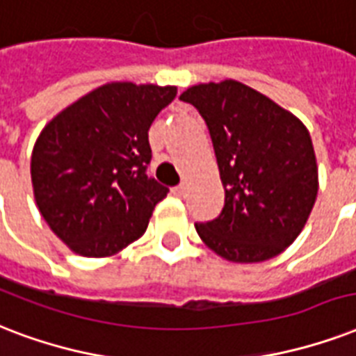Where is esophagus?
Returning a JSON list of instances; mask_svg holds the SVG:
<instances>
[{"label": "esophagus", "mask_w": 356, "mask_h": 356, "mask_svg": "<svg viewBox=\"0 0 356 356\" xmlns=\"http://www.w3.org/2000/svg\"><path fill=\"white\" fill-rule=\"evenodd\" d=\"M172 193H175L176 197H184V195H186V186H184V184H180V186H176L175 189H172Z\"/></svg>", "instance_id": "34e87169"}]
</instances>
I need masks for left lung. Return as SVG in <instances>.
Here are the masks:
<instances>
[{
  "instance_id": "left-lung-1",
  "label": "left lung",
  "mask_w": 356,
  "mask_h": 356,
  "mask_svg": "<svg viewBox=\"0 0 356 356\" xmlns=\"http://www.w3.org/2000/svg\"><path fill=\"white\" fill-rule=\"evenodd\" d=\"M180 100L208 124L225 208L195 225L216 254L236 264L275 258L301 234L318 197V163L307 126L236 79L198 83Z\"/></svg>"
}]
</instances>
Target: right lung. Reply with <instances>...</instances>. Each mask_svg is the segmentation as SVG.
<instances>
[{"mask_svg": "<svg viewBox=\"0 0 356 356\" xmlns=\"http://www.w3.org/2000/svg\"><path fill=\"white\" fill-rule=\"evenodd\" d=\"M175 96V85L113 81L44 126L31 154L33 195L72 252L106 258L145 234L169 193L147 176L148 129Z\"/></svg>", "mask_w": 356, "mask_h": 356, "instance_id": "add662e5", "label": "right lung"}]
</instances>
